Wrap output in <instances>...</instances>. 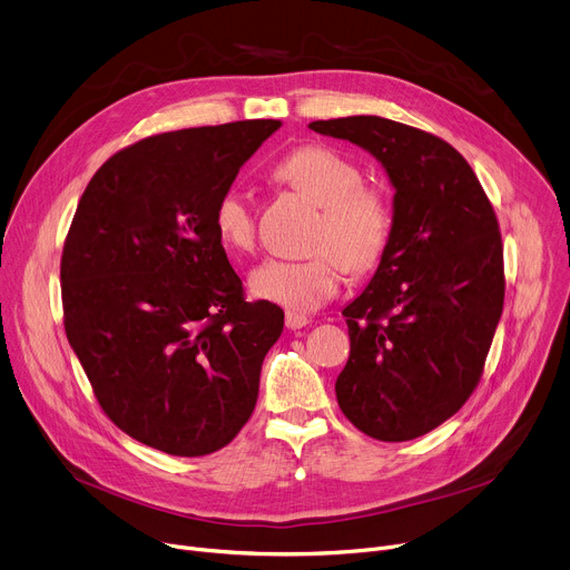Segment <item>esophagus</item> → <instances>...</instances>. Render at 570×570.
Segmentation results:
<instances>
[{
  "label": "esophagus",
  "instance_id": "esophagus-1",
  "mask_svg": "<svg viewBox=\"0 0 570 570\" xmlns=\"http://www.w3.org/2000/svg\"><path fill=\"white\" fill-rule=\"evenodd\" d=\"M308 323H312V321H308L304 314L286 312V327H288V330H302V327H306Z\"/></svg>",
  "mask_w": 570,
  "mask_h": 570
}]
</instances>
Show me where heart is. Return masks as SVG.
<instances>
[{"instance_id":"b5f03b06","label":"heart","mask_w":570,"mask_h":570,"mask_svg":"<svg viewBox=\"0 0 570 570\" xmlns=\"http://www.w3.org/2000/svg\"><path fill=\"white\" fill-rule=\"evenodd\" d=\"M273 177L321 206L312 229V254L299 262L268 258L249 275L256 297L291 312H316L341 288L347 268L366 273L380 264L393 216L382 190L364 184L358 166L325 145H304L275 166ZM214 227L232 252L254 247L256 218L243 190H225L214 209Z\"/></svg>"}]
</instances>
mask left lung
<instances>
[{"label": "left lung", "mask_w": 570, "mask_h": 570, "mask_svg": "<svg viewBox=\"0 0 570 570\" xmlns=\"http://www.w3.org/2000/svg\"><path fill=\"white\" fill-rule=\"evenodd\" d=\"M382 164L391 240L345 308L350 358L336 380L345 419L377 441L439 428L475 391L504 302L502 240L473 168L445 140L380 116L316 120Z\"/></svg>", "instance_id": "8db88e82"}]
</instances>
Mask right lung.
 Here are the masks:
<instances>
[{"label":"right lung","instance_id":"add662e5","mask_svg":"<svg viewBox=\"0 0 570 570\" xmlns=\"http://www.w3.org/2000/svg\"><path fill=\"white\" fill-rule=\"evenodd\" d=\"M282 127L243 120L149 136L86 186L61 293L68 341L107 416L175 456L225 448L249 421L284 312L245 302L214 227L218 197Z\"/></svg>","mask_w":570,"mask_h":570}]
</instances>
